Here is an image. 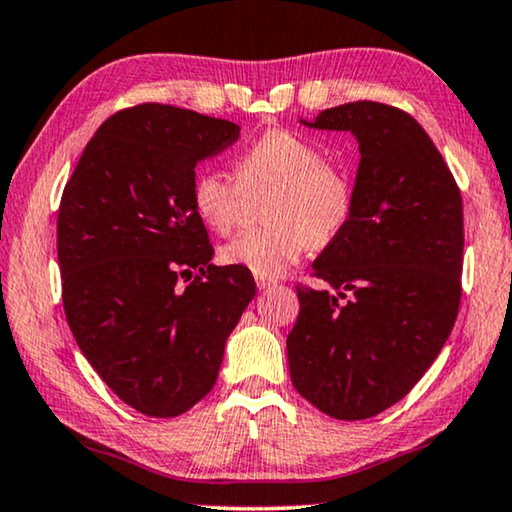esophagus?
I'll return each mask as SVG.
<instances>
[{"label":"esophagus","mask_w":512,"mask_h":512,"mask_svg":"<svg viewBox=\"0 0 512 512\" xmlns=\"http://www.w3.org/2000/svg\"><path fill=\"white\" fill-rule=\"evenodd\" d=\"M277 281L270 279V277H261V274H256V286L261 288V291H268V288H272Z\"/></svg>","instance_id":"obj_1"}]
</instances>
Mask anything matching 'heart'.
<instances>
[{
	"label": "heart",
	"mask_w": 512,
	"mask_h": 512,
	"mask_svg": "<svg viewBox=\"0 0 512 512\" xmlns=\"http://www.w3.org/2000/svg\"><path fill=\"white\" fill-rule=\"evenodd\" d=\"M238 184L212 168L191 180V207L210 231L231 233L240 219V189L274 187L263 207L265 228L244 231L221 249V261L261 277H279L309 247H328L353 214V184L309 138L270 129L235 161Z\"/></svg>",
	"instance_id": "obj_1"
}]
</instances>
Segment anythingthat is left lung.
Returning a JSON list of instances; mask_svg holds the SVG:
<instances>
[{
  "mask_svg": "<svg viewBox=\"0 0 512 512\" xmlns=\"http://www.w3.org/2000/svg\"><path fill=\"white\" fill-rule=\"evenodd\" d=\"M309 127L351 131L360 166L351 221L311 272L336 293L298 286L288 369L318 411L365 420L409 395L453 330L462 194L427 131L395 106L344 103Z\"/></svg>",
  "mask_w": 512,
  "mask_h": 512,
  "instance_id": "left-lung-1",
  "label": "left lung"
}]
</instances>
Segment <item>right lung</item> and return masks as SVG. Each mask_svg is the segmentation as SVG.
<instances>
[{
	"mask_svg": "<svg viewBox=\"0 0 512 512\" xmlns=\"http://www.w3.org/2000/svg\"><path fill=\"white\" fill-rule=\"evenodd\" d=\"M238 124L166 103L110 115L57 212L62 302L80 351L145 416L175 418L214 388L224 346L256 295L249 270L212 265L191 207L196 164Z\"/></svg>",
	"mask_w": 512,
	"mask_h": 512,
	"instance_id": "right-lung-1",
	"label": "right lung"
}]
</instances>
